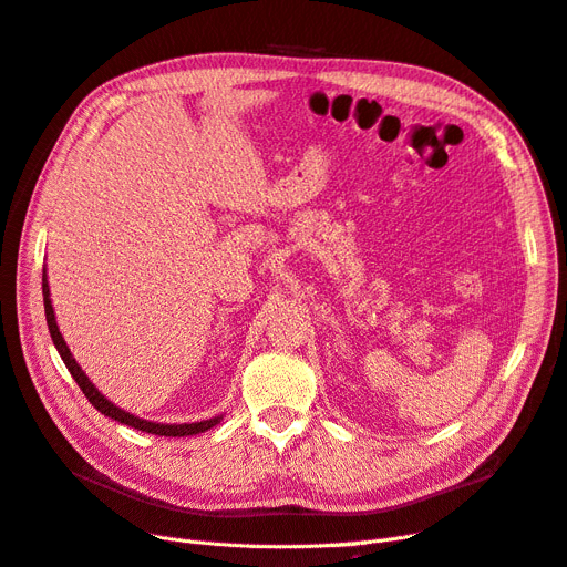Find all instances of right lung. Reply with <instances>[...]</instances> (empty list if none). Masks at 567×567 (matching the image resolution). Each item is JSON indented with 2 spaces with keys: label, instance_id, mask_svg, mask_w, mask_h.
Returning <instances> with one entry per match:
<instances>
[{
  "label": "right lung",
  "instance_id": "right-lung-1",
  "mask_svg": "<svg viewBox=\"0 0 567 567\" xmlns=\"http://www.w3.org/2000/svg\"><path fill=\"white\" fill-rule=\"evenodd\" d=\"M42 297H44V316H47V326H50V334H52V342L56 347V351L61 353L63 363H66L69 373L73 375V380L78 382L80 390H83V394L87 396V401L92 403V406L104 413L106 417H113L116 423L121 425H127V427H135V430H142V432H150V434H158V436H187V434H199V432H206L212 430L214 425L220 423V415L218 417H208V420H202V423H183V425H166V423H152V420H142L133 413H127L123 409H118L116 403H111L104 394H100V390L90 382V378L83 373V368H80L73 359L71 349L66 347V342H63V337L59 332V326H56V318H54V309H52V299H50V285H47V272L42 270Z\"/></svg>",
  "mask_w": 567,
  "mask_h": 567
}]
</instances>
